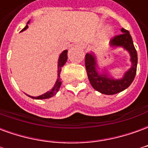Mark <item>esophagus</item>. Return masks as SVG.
Masks as SVG:
<instances>
[{
    "label": "esophagus",
    "mask_w": 148,
    "mask_h": 148,
    "mask_svg": "<svg viewBox=\"0 0 148 148\" xmlns=\"http://www.w3.org/2000/svg\"><path fill=\"white\" fill-rule=\"evenodd\" d=\"M81 46H82V47H83V48L85 47V45H84L83 43H81Z\"/></svg>",
    "instance_id": "34e87169"
}]
</instances>
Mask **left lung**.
Segmentation results:
<instances>
[{"mask_svg":"<svg viewBox=\"0 0 148 148\" xmlns=\"http://www.w3.org/2000/svg\"><path fill=\"white\" fill-rule=\"evenodd\" d=\"M121 32L122 33L115 36L112 39L110 45L112 47L121 46L130 53L132 66L127 73H125L124 77L122 79L113 80L107 77L106 74L99 75L96 71V62L93 55L86 54L85 58V65L90 84L94 90L107 95L116 94L127 89L133 82L136 74L138 57L133 41L128 31L122 27Z\"/></svg>","mask_w":148,"mask_h":148,"instance_id":"left-lung-1","label":"left lung"}]
</instances>
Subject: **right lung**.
Instances as JSON below:
<instances>
[{"mask_svg": "<svg viewBox=\"0 0 148 148\" xmlns=\"http://www.w3.org/2000/svg\"><path fill=\"white\" fill-rule=\"evenodd\" d=\"M29 23V21L27 22V24ZM28 26H27V24L25 26V27L21 30V32H23V31L26 30ZM67 60V50H66L64 51L62 53L60 56H59V58H58V80L56 82V83H55V86L54 88L52 89L51 91H48V92H47L46 93L44 94H42V95H40L39 97H31L29 96L30 97L32 98H33V99H47V98H50V97H53L54 95H55L57 92L59 90V88L61 86V84H62V82H61V78H60V74H61V71H62V67L66 63V62Z\"/></svg>", "mask_w": 148, "mask_h": 148, "instance_id": "1", "label": "right lung"}]
</instances>
